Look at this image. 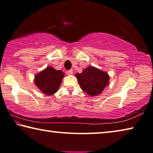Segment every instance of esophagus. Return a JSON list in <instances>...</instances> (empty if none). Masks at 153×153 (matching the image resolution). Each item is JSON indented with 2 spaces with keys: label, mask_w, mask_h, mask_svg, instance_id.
<instances>
[{
  "label": "esophagus",
  "mask_w": 153,
  "mask_h": 153,
  "mask_svg": "<svg viewBox=\"0 0 153 153\" xmlns=\"http://www.w3.org/2000/svg\"><path fill=\"white\" fill-rule=\"evenodd\" d=\"M68 72L69 74H73V70H72V69L69 70V71H68Z\"/></svg>",
  "instance_id": "34e87169"
}]
</instances>
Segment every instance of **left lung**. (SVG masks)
<instances>
[{
  "label": "left lung",
  "instance_id": "left-lung-1",
  "mask_svg": "<svg viewBox=\"0 0 153 153\" xmlns=\"http://www.w3.org/2000/svg\"><path fill=\"white\" fill-rule=\"evenodd\" d=\"M76 77L81 89L90 96L100 95L109 85V74L94 66L87 67L81 74L76 73Z\"/></svg>",
  "mask_w": 153,
  "mask_h": 153
}]
</instances>
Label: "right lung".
Here are the masks:
<instances>
[{"label": "right lung", "instance_id": "1", "mask_svg": "<svg viewBox=\"0 0 153 153\" xmlns=\"http://www.w3.org/2000/svg\"><path fill=\"white\" fill-rule=\"evenodd\" d=\"M64 76V74L61 71H56L52 66H48L35 76L34 82L44 94L52 95L58 91Z\"/></svg>", "mask_w": 153, "mask_h": 153}]
</instances>
